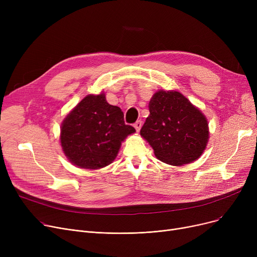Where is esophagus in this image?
Masks as SVG:
<instances>
[{
	"label": "esophagus",
	"mask_w": 257,
	"mask_h": 257,
	"mask_svg": "<svg viewBox=\"0 0 257 257\" xmlns=\"http://www.w3.org/2000/svg\"><path fill=\"white\" fill-rule=\"evenodd\" d=\"M134 128H136V130L138 131V132H140V130H141V128H142V121L141 120H138L136 124H134Z\"/></svg>",
	"instance_id": "esophagus-1"
}]
</instances>
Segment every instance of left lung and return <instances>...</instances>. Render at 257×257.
I'll return each mask as SVG.
<instances>
[{
	"label": "left lung",
	"mask_w": 257,
	"mask_h": 257,
	"mask_svg": "<svg viewBox=\"0 0 257 257\" xmlns=\"http://www.w3.org/2000/svg\"><path fill=\"white\" fill-rule=\"evenodd\" d=\"M141 129L157 159L171 166L191 164L203 154L209 139L206 116L177 90H157Z\"/></svg>",
	"instance_id": "obj_1"
}]
</instances>
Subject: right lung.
<instances>
[{"label": "right lung", "instance_id": "right-lung-1", "mask_svg": "<svg viewBox=\"0 0 257 257\" xmlns=\"http://www.w3.org/2000/svg\"><path fill=\"white\" fill-rule=\"evenodd\" d=\"M134 132L125 124L120 108L108 103L104 92L87 94L64 117L60 145L72 165L99 170L112 163L121 143Z\"/></svg>", "mask_w": 257, "mask_h": 257}]
</instances>
